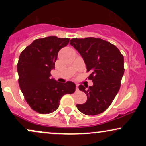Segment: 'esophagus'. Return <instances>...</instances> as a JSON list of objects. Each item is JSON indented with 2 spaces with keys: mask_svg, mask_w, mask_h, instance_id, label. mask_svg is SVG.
Instances as JSON below:
<instances>
[{
  "mask_svg": "<svg viewBox=\"0 0 146 146\" xmlns=\"http://www.w3.org/2000/svg\"><path fill=\"white\" fill-rule=\"evenodd\" d=\"M75 90H76V91H78V90H79L78 85H76V86H75Z\"/></svg>",
  "mask_w": 146,
  "mask_h": 146,
  "instance_id": "1",
  "label": "esophagus"
}]
</instances>
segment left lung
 <instances>
[{"mask_svg": "<svg viewBox=\"0 0 146 146\" xmlns=\"http://www.w3.org/2000/svg\"><path fill=\"white\" fill-rule=\"evenodd\" d=\"M70 42L82 57L87 72L90 73L88 79L93 82L88 88L79 86L87 95V101L77 104V108L86 115L102 113L111 104L121 86L124 73L123 55L116 46L100 38H73Z\"/></svg>", "mask_w": 146, "mask_h": 146, "instance_id": "left-lung-1", "label": "left lung"}]
</instances>
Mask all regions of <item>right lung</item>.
Instances as JSON below:
<instances>
[{"label": "right lung", "instance_id": "1", "mask_svg": "<svg viewBox=\"0 0 146 146\" xmlns=\"http://www.w3.org/2000/svg\"><path fill=\"white\" fill-rule=\"evenodd\" d=\"M69 40L56 36L36 39L20 55L17 64L20 88L26 102L37 113H53L63 95L75 92V84L72 82L62 84L50 78L58 52Z\"/></svg>", "mask_w": 146, "mask_h": 146}]
</instances>
